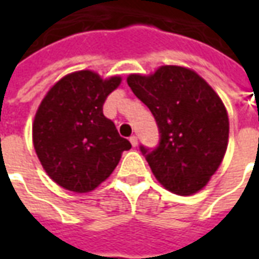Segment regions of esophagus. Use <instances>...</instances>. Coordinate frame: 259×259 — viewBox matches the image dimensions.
<instances>
[{
  "mask_svg": "<svg viewBox=\"0 0 259 259\" xmlns=\"http://www.w3.org/2000/svg\"><path fill=\"white\" fill-rule=\"evenodd\" d=\"M129 140H130V143H132V146H133V147H136L137 144H139V140H137V137H136V136H132Z\"/></svg>",
  "mask_w": 259,
  "mask_h": 259,
  "instance_id": "1",
  "label": "esophagus"
}]
</instances>
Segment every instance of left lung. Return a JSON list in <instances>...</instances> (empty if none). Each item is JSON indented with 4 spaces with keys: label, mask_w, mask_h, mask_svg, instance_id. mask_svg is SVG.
Returning <instances> with one entry per match:
<instances>
[{
    "label": "left lung",
    "mask_w": 259,
    "mask_h": 259,
    "mask_svg": "<svg viewBox=\"0 0 259 259\" xmlns=\"http://www.w3.org/2000/svg\"><path fill=\"white\" fill-rule=\"evenodd\" d=\"M127 84L150 108L161 132L157 150L141 147L154 176L178 195L202 190L228 150L229 116L221 97L193 69L178 65L132 73Z\"/></svg>",
    "instance_id": "8db88e82"
}]
</instances>
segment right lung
I'll list each match as a JSON object with an SVG mask.
<instances>
[{
	"label": "right lung",
	"mask_w": 259,
	"mask_h": 259,
	"mask_svg": "<svg viewBox=\"0 0 259 259\" xmlns=\"http://www.w3.org/2000/svg\"><path fill=\"white\" fill-rule=\"evenodd\" d=\"M120 76L84 69L66 74L47 91L33 120V146L46 174L65 190L89 193L111 176L132 148L104 116L107 97Z\"/></svg>",
	"instance_id": "1"
}]
</instances>
